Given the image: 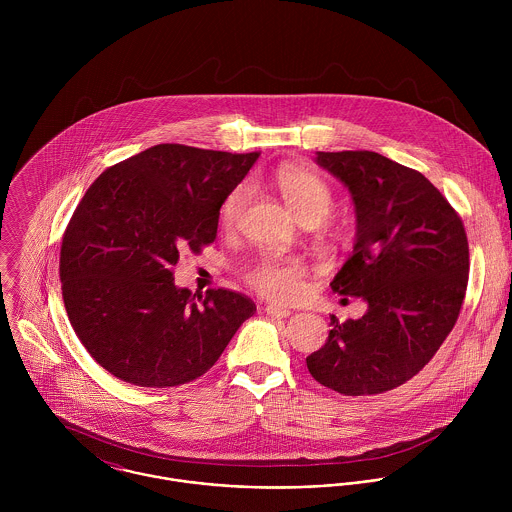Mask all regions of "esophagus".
I'll use <instances>...</instances> for the list:
<instances>
[{"mask_svg": "<svg viewBox=\"0 0 512 512\" xmlns=\"http://www.w3.org/2000/svg\"><path fill=\"white\" fill-rule=\"evenodd\" d=\"M266 313L268 315H272V317H280V319H284V317H290V309H286V307H280V305H274V303H270V305H266Z\"/></svg>", "mask_w": 512, "mask_h": 512, "instance_id": "1", "label": "esophagus"}]
</instances>
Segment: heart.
I'll return each mask as SVG.
<instances>
[{
	"mask_svg": "<svg viewBox=\"0 0 512 512\" xmlns=\"http://www.w3.org/2000/svg\"><path fill=\"white\" fill-rule=\"evenodd\" d=\"M276 185L297 220L305 217L323 220L333 207V195L329 185L311 171L299 167H284L276 175ZM248 195L250 189L246 185H240L226 197L220 209V220L224 226H232L240 219ZM305 274L307 268L301 260L268 256L248 270L246 280L260 295L286 303L297 299L303 292Z\"/></svg>",
	"mask_w": 512,
	"mask_h": 512,
	"instance_id": "heart-1",
	"label": "heart"
}]
</instances>
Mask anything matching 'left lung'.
<instances>
[{
	"label": "left lung",
	"mask_w": 512,
	"mask_h": 512,
	"mask_svg": "<svg viewBox=\"0 0 512 512\" xmlns=\"http://www.w3.org/2000/svg\"><path fill=\"white\" fill-rule=\"evenodd\" d=\"M351 193L357 234L333 292L363 297L361 319L339 323L305 363L345 396L392 390L418 374L453 329L467 290L463 222L420 173L374 151H317Z\"/></svg>",
	"instance_id": "obj_1"
}]
</instances>
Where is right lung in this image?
Returning <instances> with one entry per match:
<instances>
[{"instance_id": "1", "label": "right lung", "mask_w": 512, "mask_h": 512, "mask_svg": "<svg viewBox=\"0 0 512 512\" xmlns=\"http://www.w3.org/2000/svg\"><path fill=\"white\" fill-rule=\"evenodd\" d=\"M260 157L159 144L108 167L84 193L61 246L69 321L116 378L167 388L219 361L256 305L242 293L177 288L179 252L215 242L222 203Z\"/></svg>"}]
</instances>
